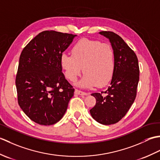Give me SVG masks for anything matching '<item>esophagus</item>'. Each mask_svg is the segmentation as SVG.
Here are the masks:
<instances>
[{
	"label": "esophagus",
	"instance_id": "esophagus-1",
	"mask_svg": "<svg viewBox=\"0 0 160 160\" xmlns=\"http://www.w3.org/2000/svg\"><path fill=\"white\" fill-rule=\"evenodd\" d=\"M75 93L77 95H80V96H87V95H89V93H87L86 92H83V91H81L78 89L75 90Z\"/></svg>",
	"mask_w": 160,
	"mask_h": 160
}]
</instances>
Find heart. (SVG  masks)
<instances>
[{
    "mask_svg": "<svg viewBox=\"0 0 160 160\" xmlns=\"http://www.w3.org/2000/svg\"><path fill=\"white\" fill-rule=\"evenodd\" d=\"M72 56L63 53L60 64L65 76L71 82L82 71L85 73L78 86L103 87L109 82L115 68V53L112 47L98 40L82 38L71 49Z\"/></svg>",
    "mask_w": 160,
    "mask_h": 160,
    "instance_id": "b5f03b06",
    "label": "heart"
}]
</instances>
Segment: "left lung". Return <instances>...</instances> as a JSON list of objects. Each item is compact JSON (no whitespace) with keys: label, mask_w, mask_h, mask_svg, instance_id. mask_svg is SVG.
<instances>
[{"label":"left lung","mask_w":160,"mask_h":160,"mask_svg":"<svg viewBox=\"0 0 160 160\" xmlns=\"http://www.w3.org/2000/svg\"><path fill=\"white\" fill-rule=\"evenodd\" d=\"M99 33L109 40L111 44L115 53V68L108 89L91 94L96 99V104L90 113L100 124L110 125L120 121L133 103L140 69L135 52L120 36L112 32Z\"/></svg>","instance_id":"left-lung-1"}]
</instances>
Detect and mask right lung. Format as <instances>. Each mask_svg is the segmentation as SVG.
Instances as JSON below:
<instances>
[{
  "instance_id": "add662e5",
  "label": "right lung",
  "mask_w": 160,
  "mask_h": 160,
  "mask_svg": "<svg viewBox=\"0 0 160 160\" xmlns=\"http://www.w3.org/2000/svg\"><path fill=\"white\" fill-rule=\"evenodd\" d=\"M76 35L45 31L37 35L20 54L16 78L20 107L40 125L60 121L74 89L62 72L60 58Z\"/></svg>"
}]
</instances>
